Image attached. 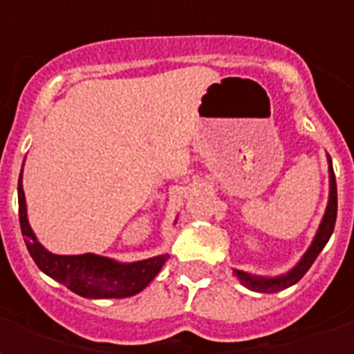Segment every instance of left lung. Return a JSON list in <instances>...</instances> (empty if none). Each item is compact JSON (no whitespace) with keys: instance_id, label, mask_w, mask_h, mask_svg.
I'll return each instance as SVG.
<instances>
[{"instance_id":"8db88e82","label":"left lung","mask_w":354,"mask_h":354,"mask_svg":"<svg viewBox=\"0 0 354 354\" xmlns=\"http://www.w3.org/2000/svg\"><path fill=\"white\" fill-rule=\"evenodd\" d=\"M328 172H330V197H328V207L326 212H324V218L319 225V231L313 239L311 246L307 248V252L304 254V258L297 261V266L294 269H290L286 274H281V277H273V279H267V277H256V274L245 273V271H239V269H233V274L237 277L243 286L254 290V292H279V290H284L296 284L301 277H304L309 267L313 266V261L317 260V256L322 252V248L326 246L328 239L332 237L335 225V216H337V185H335V176L334 169H332V159L328 157Z\"/></svg>"}]
</instances>
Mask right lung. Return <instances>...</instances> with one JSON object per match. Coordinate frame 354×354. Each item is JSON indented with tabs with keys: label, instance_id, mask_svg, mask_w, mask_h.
<instances>
[{
	"label": "right lung",
	"instance_id": "right-lung-1",
	"mask_svg": "<svg viewBox=\"0 0 354 354\" xmlns=\"http://www.w3.org/2000/svg\"><path fill=\"white\" fill-rule=\"evenodd\" d=\"M19 220L22 237L28 246V252L34 258L35 266L43 273L49 274L66 288L75 292L77 296L91 299H106V297H131L146 288L161 271L169 254H161L155 258H147L132 263H119L96 254H81V256H58L43 248L35 239L34 231L28 223L26 199L22 189V172L19 178Z\"/></svg>",
	"mask_w": 354,
	"mask_h": 354
}]
</instances>
